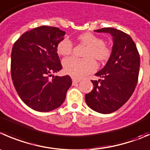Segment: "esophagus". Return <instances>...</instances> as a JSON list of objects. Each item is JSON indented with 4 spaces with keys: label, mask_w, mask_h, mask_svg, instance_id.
Masks as SVG:
<instances>
[{
    "label": "esophagus",
    "mask_w": 150,
    "mask_h": 150,
    "mask_svg": "<svg viewBox=\"0 0 150 150\" xmlns=\"http://www.w3.org/2000/svg\"><path fill=\"white\" fill-rule=\"evenodd\" d=\"M79 82H80V80L75 79V78H72V83L73 84H76Z\"/></svg>",
    "instance_id": "34e87169"
}]
</instances>
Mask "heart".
Instances as JSON below:
<instances>
[{
	"label": "heart",
	"mask_w": 150,
	"mask_h": 150,
	"mask_svg": "<svg viewBox=\"0 0 150 150\" xmlns=\"http://www.w3.org/2000/svg\"><path fill=\"white\" fill-rule=\"evenodd\" d=\"M77 40L81 45L86 46L84 59L70 57L63 61L64 70L74 78H81L91 73L97 69V63L108 60L111 55V49L100 36L90 32L81 33L77 36ZM73 45L70 40L63 39L57 45V52L62 56H69L72 53Z\"/></svg>",
	"instance_id": "1"
}]
</instances>
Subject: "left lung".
Here are the masks:
<instances>
[{
	"mask_svg": "<svg viewBox=\"0 0 150 150\" xmlns=\"http://www.w3.org/2000/svg\"><path fill=\"white\" fill-rule=\"evenodd\" d=\"M96 32L109 33L114 45L105 66L95 74L99 81H91L94 88L85 95L87 105L100 114H110L130 99L138 82L140 56L132 38L113 28H103Z\"/></svg>",
	"mask_w": 150,
	"mask_h": 150,
	"instance_id": "1",
	"label": "left lung"
}]
</instances>
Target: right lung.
Returning a JSON list of instances; mask_svg holds the SVG:
<instances>
[{
	"label": "right lung",
	"mask_w": 150,
	"mask_h": 150,
	"mask_svg": "<svg viewBox=\"0 0 150 150\" xmlns=\"http://www.w3.org/2000/svg\"><path fill=\"white\" fill-rule=\"evenodd\" d=\"M64 35L59 28L42 25L26 31L13 45V84L21 100L33 110L47 112L59 108L72 85L67 75L50 79L62 69L57 45Z\"/></svg>",
	"instance_id": "add662e5"
}]
</instances>
